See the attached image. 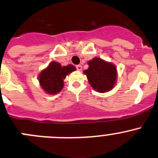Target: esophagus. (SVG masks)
Listing matches in <instances>:
<instances>
[{
  "label": "esophagus",
  "instance_id": "obj_1",
  "mask_svg": "<svg viewBox=\"0 0 158 158\" xmlns=\"http://www.w3.org/2000/svg\"><path fill=\"white\" fill-rule=\"evenodd\" d=\"M76 69L78 70V71H81V70L82 69V65H76Z\"/></svg>",
  "mask_w": 158,
  "mask_h": 158
}]
</instances>
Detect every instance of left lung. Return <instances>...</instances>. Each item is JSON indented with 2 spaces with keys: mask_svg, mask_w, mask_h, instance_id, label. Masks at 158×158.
Listing matches in <instances>:
<instances>
[{
  "mask_svg": "<svg viewBox=\"0 0 158 158\" xmlns=\"http://www.w3.org/2000/svg\"><path fill=\"white\" fill-rule=\"evenodd\" d=\"M88 69L84 70L91 86L98 93H106L114 87L117 78L115 65L100 58H94L88 62Z\"/></svg>",
  "mask_w": 158,
  "mask_h": 158,
  "instance_id": "left-lung-1",
  "label": "left lung"
}]
</instances>
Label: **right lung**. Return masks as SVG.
I'll list each match as a JSON object with an SVG mask.
<instances>
[{"instance_id":"add662e5","label":"right lung","mask_w":158,"mask_h":158,"mask_svg":"<svg viewBox=\"0 0 158 158\" xmlns=\"http://www.w3.org/2000/svg\"><path fill=\"white\" fill-rule=\"evenodd\" d=\"M76 69L73 65L62 66L59 62H52L46 69L41 72L38 81L45 93L50 95L57 94L63 88V79Z\"/></svg>"}]
</instances>
